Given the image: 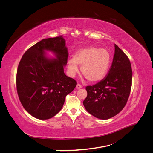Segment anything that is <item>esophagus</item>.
Listing matches in <instances>:
<instances>
[{"mask_svg": "<svg viewBox=\"0 0 153 153\" xmlns=\"http://www.w3.org/2000/svg\"><path fill=\"white\" fill-rule=\"evenodd\" d=\"M82 87V85H80V84H78L77 85H76V88L77 89H81Z\"/></svg>", "mask_w": 153, "mask_h": 153, "instance_id": "1", "label": "esophagus"}]
</instances>
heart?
<instances>
[{
	"mask_svg": "<svg viewBox=\"0 0 153 153\" xmlns=\"http://www.w3.org/2000/svg\"><path fill=\"white\" fill-rule=\"evenodd\" d=\"M112 61V54L105 48L88 47L78 50L73 59L67 62L68 71L71 76L78 72V65L81 66V71L91 82H98L105 76Z\"/></svg>",
	"mask_w": 153,
	"mask_h": 153,
	"instance_id": "obj_1",
	"label": "heart"
}]
</instances>
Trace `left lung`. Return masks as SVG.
I'll list each match as a JSON object with an SVG mask.
<instances>
[{"mask_svg": "<svg viewBox=\"0 0 153 153\" xmlns=\"http://www.w3.org/2000/svg\"><path fill=\"white\" fill-rule=\"evenodd\" d=\"M131 82L130 61L115 44L112 64L106 77L98 84L85 88L87 96L83 102L85 108L100 119H108L115 116L127 103Z\"/></svg>", "mask_w": 153, "mask_h": 153, "instance_id": "left-lung-1", "label": "left lung"}]
</instances>
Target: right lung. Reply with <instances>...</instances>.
Segmentation results:
<instances>
[{
    "label": "right lung",
    "instance_id": "right-lung-1",
    "mask_svg": "<svg viewBox=\"0 0 153 153\" xmlns=\"http://www.w3.org/2000/svg\"><path fill=\"white\" fill-rule=\"evenodd\" d=\"M68 54L66 41L59 36L42 39L23 55L17 69V92L32 116L41 120L53 117L75 88L76 82L64 72Z\"/></svg>",
    "mask_w": 153,
    "mask_h": 153
}]
</instances>
